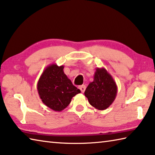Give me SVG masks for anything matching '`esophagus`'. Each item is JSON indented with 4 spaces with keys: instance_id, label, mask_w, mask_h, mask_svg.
<instances>
[{
    "instance_id": "1",
    "label": "esophagus",
    "mask_w": 155,
    "mask_h": 155,
    "mask_svg": "<svg viewBox=\"0 0 155 155\" xmlns=\"http://www.w3.org/2000/svg\"><path fill=\"white\" fill-rule=\"evenodd\" d=\"M85 88H86V87H85V85H82L79 86V89H80V90H81V91L82 92V93H83L84 91H85Z\"/></svg>"
}]
</instances>
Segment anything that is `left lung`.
Wrapping results in <instances>:
<instances>
[{"label": "left lung", "mask_w": 155, "mask_h": 155, "mask_svg": "<svg viewBox=\"0 0 155 155\" xmlns=\"http://www.w3.org/2000/svg\"><path fill=\"white\" fill-rule=\"evenodd\" d=\"M117 94V85L112 76L104 68H97L94 81L85 91L90 104L100 110H106L113 103Z\"/></svg>", "instance_id": "8db88e82"}]
</instances>
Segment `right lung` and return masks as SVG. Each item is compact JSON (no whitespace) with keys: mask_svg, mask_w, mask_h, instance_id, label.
<instances>
[{"mask_svg":"<svg viewBox=\"0 0 155 155\" xmlns=\"http://www.w3.org/2000/svg\"><path fill=\"white\" fill-rule=\"evenodd\" d=\"M64 66L51 64L42 73L37 83L39 97L45 105L60 112L68 106L72 98L81 93L64 72Z\"/></svg>","mask_w":155,"mask_h":155,"instance_id":"right-lung-1","label":"right lung"}]
</instances>
